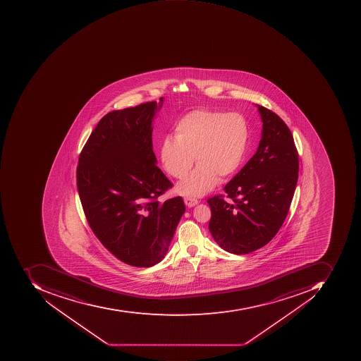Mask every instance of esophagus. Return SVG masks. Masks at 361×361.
I'll return each mask as SVG.
<instances>
[{
    "label": "esophagus",
    "instance_id": "esophagus-1",
    "mask_svg": "<svg viewBox=\"0 0 361 361\" xmlns=\"http://www.w3.org/2000/svg\"><path fill=\"white\" fill-rule=\"evenodd\" d=\"M184 203H185V205L188 206V207H194V206L197 205L198 200H195V198L192 197H185L184 198Z\"/></svg>",
    "mask_w": 361,
    "mask_h": 361
}]
</instances>
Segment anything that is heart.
Returning a JSON list of instances; mask_svg holds the SVG:
<instances>
[{"label": "heart", "instance_id": "obj_1", "mask_svg": "<svg viewBox=\"0 0 361 361\" xmlns=\"http://www.w3.org/2000/svg\"><path fill=\"white\" fill-rule=\"evenodd\" d=\"M250 140V127L238 113L196 109L176 125L175 137H166L159 147L161 166L171 177L183 179L194 164L189 178L180 182V195L200 197L214 189L218 177L233 175L243 163Z\"/></svg>", "mask_w": 361, "mask_h": 361}]
</instances>
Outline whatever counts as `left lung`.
<instances>
[{
    "instance_id": "left-lung-1",
    "label": "left lung",
    "mask_w": 361,
    "mask_h": 361,
    "mask_svg": "<svg viewBox=\"0 0 361 361\" xmlns=\"http://www.w3.org/2000/svg\"><path fill=\"white\" fill-rule=\"evenodd\" d=\"M256 106L262 117V140L255 155L224 186L233 203H226L222 195L207 200L214 242L235 255L254 252L278 233L288 216L300 169L288 126L274 111Z\"/></svg>"
}]
</instances>
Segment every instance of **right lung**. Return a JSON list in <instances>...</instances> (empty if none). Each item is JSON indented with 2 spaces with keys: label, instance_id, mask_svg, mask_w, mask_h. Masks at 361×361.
<instances>
[{
  "label": "right lung",
  "instance_id": "right-lung-1",
  "mask_svg": "<svg viewBox=\"0 0 361 361\" xmlns=\"http://www.w3.org/2000/svg\"><path fill=\"white\" fill-rule=\"evenodd\" d=\"M163 102L104 116L77 167L79 197L93 233L116 258L140 268L164 259L185 212L181 196L158 200L172 186L156 166L152 143Z\"/></svg>",
  "mask_w": 361,
  "mask_h": 361
}]
</instances>
